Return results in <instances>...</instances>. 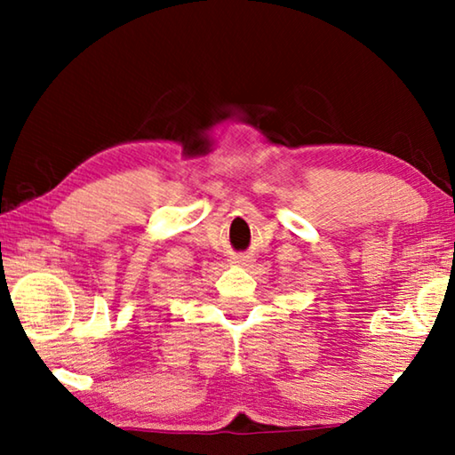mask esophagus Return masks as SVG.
Returning <instances> with one entry per match:
<instances>
[{"mask_svg":"<svg viewBox=\"0 0 455 455\" xmlns=\"http://www.w3.org/2000/svg\"><path fill=\"white\" fill-rule=\"evenodd\" d=\"M244 260H246V257H238L236 263H243V265H244Z\"/></svg>","mask_w":455,"mask_h":455,"instance_id":"esophagus-1","label":"esophagus"}]
</instances>
